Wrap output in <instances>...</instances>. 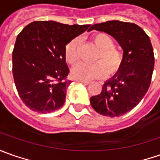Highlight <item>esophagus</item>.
Instances as JSON below:
<instances>
[{
	"label": "esophagus",
	"mask_w": 160,
	"mask_h": 160,
	"mask_svg": "<svg viewBox=\"0 0 160 160\" xmlns=\"http://www.w3.org/2000/svg\"><path fill=\"white\" fill-rule=\"evenodd\" d=\"M77 81H79V82H81V83H83L85 85H88L90 83V81H88V80H78Z\"/></svg>",
	"instance_id": "esophagus-1"
}]
</instances>
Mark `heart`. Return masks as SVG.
Listing matches in <instances>:
<instances>
[{"label":"heart","instance_id":"heart-1","mask_svg":"<svg viewBox=\"0 0 160 160\" xmlns=\"http://www.w3.org/2000/svg\"><path fill=\"white\" fill-rule=\"evenodd\" d=\"M92 40L98 47L99 52L96 60L93 64L79 63L72 69V76L75 80H92L102 78L107 75L108 70L114 73L121 66L122 56L121 52L114 47L113 39L106 33L99 32L92 36ZM80 41L74 38L66 44L65 49V58L70 65H74L79 59Z\"/></svg>","mask_w":160,"mask_h":160}]
</instances>
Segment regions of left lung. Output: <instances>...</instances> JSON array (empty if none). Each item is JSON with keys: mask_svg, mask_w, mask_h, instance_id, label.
<instances>
[{"mask_svg": "<svg viewBox=\"0 0 160 160\" xmlns=\"http://www.w3.org/2000/svg\"><path fill=\"white\" fill-rule=\"evenodd\" d=\"M112 36L123 50L117 73L102 86L101 94L92 96L91 106L106 117H120L135 108L148 91L154 67L151 40L135 23L108 21L91 26L90 30Z\"/></svg>", "mask_w": 160, "mask_h": 160, "instance_id": "1", "label": "left lung"}]
</instances>
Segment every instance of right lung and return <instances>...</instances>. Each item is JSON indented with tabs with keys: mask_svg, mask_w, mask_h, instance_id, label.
<instances>
[{
	"mask_svg": "<svg viewBox=\"0 0 160 160\" xmlns=\"http://www.w3.org/2000/svg\"><path fill=\"white\" fill-rule=\"evenodd\" d=\"M54 21H37L17 36L12 53L13 77L18 94L26 106L41 114L55 111L66 102L69 68L67 43L88 29Z\"/></svg>",
	"mask_w": 160,
	"mask_h": 160,
	"instance_id": "obj_1",
	"label": "right lung"
}]
</instances>
